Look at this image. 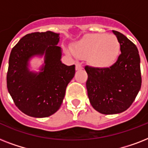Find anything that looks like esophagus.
Segmentation results:
<instances>
[{
	"label": "esophagus",
	"mask_w": 148,
	"mask_h": 148,
	"mask_svg": "<svg viewBox=\"0 0 148 148\" xmlns=\"http://www.w3.org/2000/svg\"><path fill=\"white\" fill-rule=\"evenodd\" d=\"M83 68V66H82V64H80V63H77L76 64V70L77 71H78V70H81Z\"/></svg>",
	"instance_id": "esophagus-1"
}]
</instances>
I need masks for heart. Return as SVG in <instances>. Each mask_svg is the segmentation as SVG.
<instances>
[{"mask_svg": "<svg viewBox=\"0 0 148 148\" xmlns=\"http://www.w3.org/2000/svg\"><path fill=\"white\" fill-rule=\"evenodd\" d=\"M119 40L114 35L90 34L74 44L73 53L76 57H90V64L97 67H108L117 61L120 54Z\"/></svg>", "mask_w": 148, "mask_h": 148, "instance_id": "heart-1", "label": "heart"}]
</instances>
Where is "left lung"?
Masks as SVG:
<instances>
[{
  "label": "left lung",
  "mask_w": 148,
  "mask_h": 148,
  "mask_svg": "<svg viewBox=\"0 0 148 148\" xmlns=\"http://www.w3.org/2000/svg\"><path fill=\"white\" fill-rule=\"evenodd\" d=\"M112 31L121 45V53L117 61L110 67H84L88 76L86 87L90 103L103 114H115L126 110L141 87L138 48L123 34Z\"/></svg>",
  "instance_id": "1"
}]
</instances>
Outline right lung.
I'll use <instances>...</instances> for the list:
<instances>
[{"instance_id": "obj_1", "label": "right lung", "mask_w": 148, "mask_h": 148, "mask_svg": "<svg viewBox=\"0 0 148 148\" xmlns=\"http://www.w3.org/2000/svg\"><path fill=\"white\" fill-rule=\"evenodd\" d=\"M59 34L52 31L27 34L13 47L9 58L7 87L15 105L34 117H49L60 108L66 88L75 74V65L61 62ZM45 54L40 72L29 70V60Z\"/></svg>"}]
</instances>
